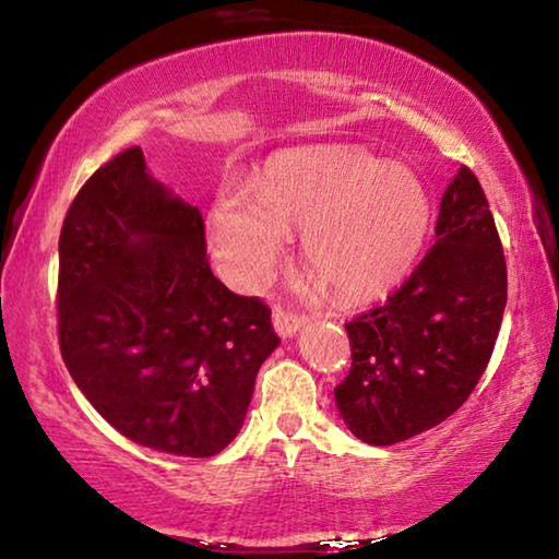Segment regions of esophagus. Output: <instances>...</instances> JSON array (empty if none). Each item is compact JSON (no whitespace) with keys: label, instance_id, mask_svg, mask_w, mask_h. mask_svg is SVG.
<instances>
[{"label":"esophagus","instance_id":"34e87169","mask_svg":"<svg viewBox=\"0 0 559 559\" xmlns=\"http://www.w3.org/2000/svg\"><path fill=\"white\" fill-rule=\"evenodd\" d=\"M306 323L308 318L293 313V310H286V308L273 310V328H276V333L281 337H293L300 328H306Z\"/></svg>","mask_w":559,"mask_h":559}]
</instances>
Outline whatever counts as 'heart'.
<instances>
[{
    "mask_svg": "<svg viewBox=\"0 0 559 559\" xmlns=\"http://www.w3.org/2000/svg\"><path fill=\"white\" fill-rule=\"evenodd\" d=\"M427 187L409 167L353 147H316L273 159L257 189L224 187L210 226L214 257L234 286L269 276L300 226L308 266L347 298H367L400 281L429 226Z\"/></svg>",
    "mask_w": 559,
    "mask_h": 559,
    "instance_id": "obj_1",
    "label": "heart"
}]
</instances>
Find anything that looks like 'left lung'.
<instances>
[{"instance_id":"8db88e82","label":"left lung","mask_w":559,"mask_h":559,"mask_svg":"<svg viewBox=\"0 0 559 559\" xmlns=\"http://www.w3.org/2000/svg\"><path fill=\"white\" fill-rule=\"evenodd\" d=\"M437 243L386 302L345 323L353 365L335 386L347 429L390 447L437 427L476 390L508 298L500 236L476 175L441 197Z\"/></svg>"}]
</instances>
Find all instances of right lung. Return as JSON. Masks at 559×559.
<instances>
[{"mask_svg":"<svg viewBox=\"0 0 559 559\" xmlns=\"http://www.w3.org/2000/svg\"><path fill=\"white\" fill-rule=\"evenodd\" d=\"M59 345L98 414L140 447L206 459L229 447L281 343L271 308L206 259L204 219L122 150L79 189L59 236Z\"/></svg>","mask_w":559,"mask_h":559,"instance_id":"obj_1","label":"right lung"}]
</instances>
